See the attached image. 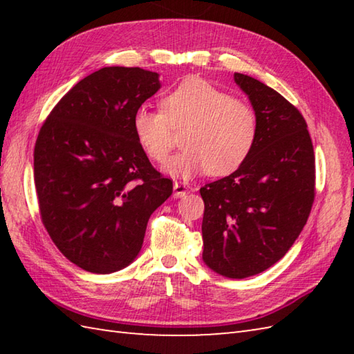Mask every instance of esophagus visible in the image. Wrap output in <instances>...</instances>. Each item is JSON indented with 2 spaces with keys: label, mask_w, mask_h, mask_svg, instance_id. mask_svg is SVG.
Returning a JSON list of instances; mask_svg holds the SVG:
<instances>
[{
  "label": "esophagus",
  "mask_w": 354,
  "mask_h": 354,
  "mask_svg": "<svg viewBox=\"0 0 354 354\" xmlns=\"http://www.w3.org/2000/svg\"><path fill=\"white\" fill-rule=\"evenodd\" d=\"M192 192V187L185 183H179L175 181L173 183V196L175 198H184L185 194H189Z\"/></svg>",
  "instance_id": "34e87169"
}]
</instances>
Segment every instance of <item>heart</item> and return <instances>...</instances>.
I'll return each mask as SVG.
<instances>
[{
	"label": "heart",
	"instance_id": "heart-1",
	"mask_svg": "<svg viewBox=\"0 0 354 354\" xmlns=\"http://www.w3.org/2000/svg\"><path fill=\"white\" fill-rule=\"evenodd\" d=\"M160 108L135 111L132 131L142 152L162 164L173 146L171 131L184 129V149L165 165L173 176L190 178L205 171L212 176L231 175L250 158L257 141L254 109L204 79L184 80L162 97Z\"/></svg>",
	"mask_w": 354,
	"mask_h": 354
}]
</instances>
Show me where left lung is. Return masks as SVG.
I'll return each mask as SVG.
<instances>
[{
    "instance_id": "1",
    "label": "left lung",
    "mask_w": 354,
    "mask_h": 354,
    "mask_svg": "<svg viewBox=\"0 0 354 354\" xmlns=\"http://www.w3.org/2000/svg\"><path fill=\"white\" fill-rule=\"evenodd\" d=\"M259 122L242 167L201 189L205 265L228 278L260 274L284 257L315 201V153L307 123L292 103L260 80L234 74Z\"/></svg>"
}]
</instances>
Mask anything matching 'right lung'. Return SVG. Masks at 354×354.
<instances>
[{"label": "right lung", "mask_w": 354, "mask_h": 354, "mask_svg": "<svg viewBox=\"0 0 354 354\" xmlns=\"http://www.w3.org/2000/svg\"><path fill=\"white\" fill-rule=\"evenodd\" d=\"M158 89V73L104 66L59 100L37 135L42 223L59 251L88 272L132 263L150 214L173 192L132 131L133 112Z\"/></svg>", "instance_id": "right-lung-1"}]
</instances>
